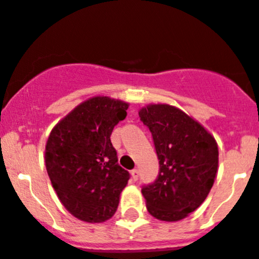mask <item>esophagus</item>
<instances>
[{"label": "esophagus", "instance_id": "34e87169", "mask_svg": "<svg viewBox=\"0 0 259 259\" xmlns=\"http://www.w3.org/2000/svg\"><path fill=\"white\" fill-rule=\"evenodd\" d=\"M131 179L134 180V182H136V180L139 179V170H132L131 171Z\"/></svg>", "mask_w": 259, "mask_h": 259}]
</instances>
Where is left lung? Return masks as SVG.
Wrapping results in <instances>:
<instances>
[{
    "mask_svg": "<svg viewBox=\"0 0 259 259\" xmlns=\"http://www.w3.org/2000/svg\"><path fill=\"white\" fill-rule=\"evenodd\" d=\"M139 116L152 132L159 159L158 179L141 191L146 209L158 221H182L200 207L214 184L218 144L200 122L172 105L149 104Z\"/></svg>",
    "mask_w": 259,
    "mask_h": 259,
    "instance_id": "obj_1",
    "label": "left lung"
}]
</instances>
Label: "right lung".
<instances>
[{"label":"right lung","instance_id":"1","mask_svg":"<svg viewBox=\"0 0 259 259\" xmlns=\"http://www.w3.org/2000/svg\"><path fill=\"white\" fill-rule=\"evenodd\" d=\"M128 106L109 96L91 97L63 116L48 137L49 179L62 205L79 221L104 223L118 209L130 174L118 164L110 135Z\"/></svg>","mask_w":259,"mask_h":259}]
</instances>
